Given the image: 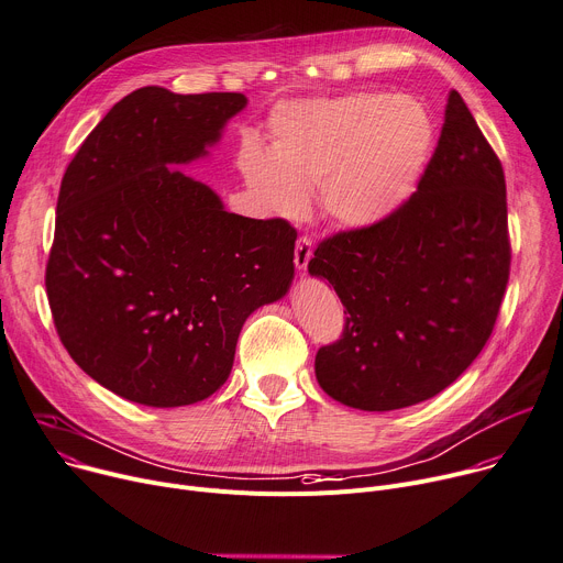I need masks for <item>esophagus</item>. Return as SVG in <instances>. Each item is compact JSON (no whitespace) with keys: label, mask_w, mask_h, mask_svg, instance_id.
<instances>
[{"label":"esophagus","mask_w":563,"mask_h":563,"mask_svg":"<svg viewBox=\"0 0 563 563\" xmlns=\"http://www.w3.org/2000/svg\"><path fill=\"white\" fill-rule=\"evenodd\" d=\"M313 256V245H311V239L309 236H299L297 243H295V266L299 271H307L309 262Z\"/></svg>","instance_id":"34e87169"}]
</instances>
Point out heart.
Here are the masks:
<instances>
[{"mask_svg":"<svg viewBox=\"0 0 563 563\" xmlns=\"http://www.w3.org/2000/svg\"><path fill=\"white\" fill-rule=\"evenodd\" d=\"M271 157L247 148L243 173L275 213L297 216L309 191L344 228L383 223L412 194L432 148V121L412 99L367 92L282 110Z\"/></svg>","mask_w":563,"mask_h":563,"instance_id":"b5f03b06","label":"heart"}]
</instances>
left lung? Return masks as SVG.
<instances>
[{
	"instance_id": "left-lung-1",
	"label": "left lung",
	"mask_w": 563,
	"mask_h": 563,
	"mask_svg": "<svg viewBox=\"0 0 563 563\" xmlns=\"http://www.w3.org/2000/svg\"><path fill=\"white\" fill-rule=\"evenodd\" d=\"M509 264L503 164L451 90L417 191L383 223L320 241L309 262L347 316L318 350L320 387L376 412L435 397L487 344Z\"/></svg>"
}]
</instances>
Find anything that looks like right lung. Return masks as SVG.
Listing matches in <instances>:
<instances>
[{
  "label": "right lung",
  "instance_id": "1",
  "mask_svg": "<svg viewBox=\"0 0 563 563\" xmlns=\"http://www.w3.org/2000/svg\"><path fill=\"white\" fill-rule=\"evenodd\" d=\"M245 103L239 92L135 90L63 176L45 275L54 324L74 363L128 401L211 397L247 316L292 282L288 221L230 213L170 166L202 157Z\"/></svg>",
  "mask_w": 563,
  "mask_h": 563
}]
</instances>
